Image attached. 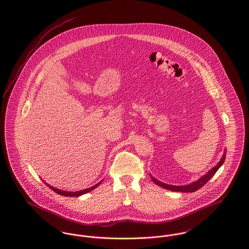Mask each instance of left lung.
Returning a JSON list of instances; mask_svg holds the SVG:
<instances>
[{"instance_id":"obj_1","label":"left lung","mask_w":249,"mask_h":249,"mask_svg":"<svg viewBox=\"0 0 249 249\" xmlns=\"http://www.w3.org/2000/svg\"><path fill=\"white\" fill-rule=\"evenodd\" d=\"M226 159V152H224L223 157L221 158V160H219V162L216 164V166L213 167L206 175H204L203 177H201L200 179H198L197 181L190 183L189 185L186 186H173V185H168L165 183H162L159 180H157L156 178H153L152 176H150L152 180L154 181L155 184H157L158 186L164 188L166 190H172V191H178V192H194L196 190L201 189V187H203L211 178H213V175L216 173V171L220 168V166L223 164V162L225 161Z\"/></svg>"}]
</instances>
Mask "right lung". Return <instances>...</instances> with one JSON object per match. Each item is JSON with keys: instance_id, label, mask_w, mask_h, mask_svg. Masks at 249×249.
<instances>
[{"instance_id": "right-lung-1", "label": "right lung", "mask_w": 249, "mask_h": 249, "mask_svg": "<svg viewBox=\"0 0 249 249\" xmlns=\"http://www.w3.org/2000/svg\"><path fill=\"white\" fill-rule=\"evenodd\" d=\"M43 182L48 186V188H50L51 190H53V191H55L56 193H58L59 195H62V196H66V197H78V196H80V195H83V194H86V193H88V192L94 190V189H96V188L102 183V181H101V182H99L98 184H96L95 186L89 188V189H86V190H79V191H74V192H72V191H64V190H58V189H56V188H54V187H52V186L47 184L45 181H43Z\"/></svg>"}]
</instances>
